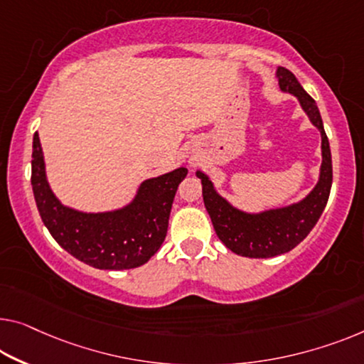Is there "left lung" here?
<instances>
[{
    "mask_svg": "<svg viewBox=\"0 0 364 364\" xmlns=\"http://www.w3.org/2000/svg\"><path fill=\"white\" fill-rule=\"evenodd\" d=\"M276 77L279 90L294 95L311 122L321 130L322 165L316 188L299 203L252 214L234 208L215 191L208 175L200 170L196 171V176L203 183L204 205L213 220L217 237L229 250L248 258L278 257L299 245L321 219L332 188V154L316 101L306 93L287 68L278 67Z\"/></svg>",
    "mask_w": 364,
    "mask_h": 364,
    "instance_id": "obj_1",
    "label": "left lung"
}]
</instances>
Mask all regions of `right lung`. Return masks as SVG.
Here are the masks:
<instances>
[{
  "mask_svg": "<svg viewBox=\"0 0 364 364\" xmlns=\"http://www.w3.org/2000/svg\"><path fill=\"white\" fill-rule=\"evenodd\" d=\"M184 166L140 184L132 203L107 213H81L55 198L46 176L39 134L32 142L31 184L43 225L63 250L97 269H130L147 263L164 243Z\"/></svg>",
  "mask_w": 364,
  "mask_h": 364,
  "instance_id": "add662e5",
  "label": "right lung"
}]
</instances>
